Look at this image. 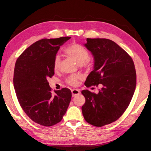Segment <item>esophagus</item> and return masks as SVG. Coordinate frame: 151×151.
Segmentation results:
<instances>
[{"label":"esophagus","mask_w":151,"mask_h":151,"mask_svg":"<svg viewBox=\"0 0 151 151\" xmlns=\"http://www.w3.org/2000/svg\"><path fill=\"white\" fill-rule=\"evenodd\" d=\"M80 93H81L80 91L78 90V89H74L72 90V97H74V96H76L79 94Z\"/></svg>","instance_id":"1"}]
</instances>
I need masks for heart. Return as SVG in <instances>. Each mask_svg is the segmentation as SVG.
Wrapping results in <instances>:
<instances>
[{"mask_svg":"<svg viewBox=\"0 0 151 151\" xmlns=\"http://www.w3.org/2000/svg\"><path fill=\"white\" fill-rule=\"evenodd\" d=\"M65 53L68 56L72 58L80 64L81 67H86L90 64L91 59L89 57V52L86 48L80 44L73 43L67 47ZM60 65V57L56 55L53 61V68L55 70H58ZM82 79L80 75H72L68 76L67 79V83L72 86H77L78 81Z\"/></svg>","mask_w":151,"mask_h":151,"instance_id":"b5f03b06","label":"heart"}]
</instances>
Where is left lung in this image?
I'll return each mask as SVG.
<instances>
[{
    "mask_svg": "<svg viewBox=\"0 0 151 151\" xmlns=\"http://www.w3.org/2000/svg\"><path fill=\"white\" fill-rule=\"evenodd\" d=\"M84 45L94 57L93 70L85 85L103 87L98 94L82 91L86 98L82 112L87 122L102 127L118 120L129 106L136 86L135 65L129 55L110 40L87 38Z\"/></svg>",
    "mask_w": 151,
    "mask_h": 151,
    "instance_id": "obj_1",
    "label": "left lung"
}]
</instances>
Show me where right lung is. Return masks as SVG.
Masks as SVG:
<instances>
[{
    "instance_id": "obj_1",
    "label": "right lung",
    "mask_w": 151,
    "mask_h": 151,
    "mask_svg": "<svg viewBox=\"0 0 151 151\" xmlns=\"http://www.w3.org/2000/svg\"><path fill=\"white\" fill-rule=\"evenodd\" d=\"M70 38L40 40L16 60L13 83L18 101L26 115L41 125L60 122L70 102V89L55 90L53 94L48 82L55 74L53 61L59 48Z\"/></svg>"
}]
</instances>
